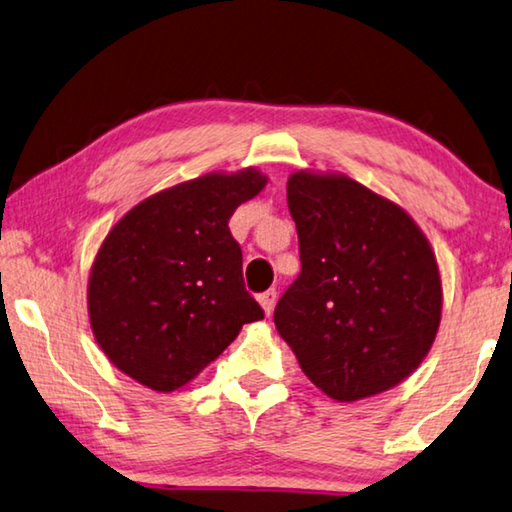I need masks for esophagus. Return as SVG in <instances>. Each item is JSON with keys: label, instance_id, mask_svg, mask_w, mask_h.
<instances>
[{"label": "esophagus", "instance_id": "esophagus-1", "mask_svg": "<svg viewBox=\"0 0 512 512\" xmlns=\"http://www.w3.org/2000/svg\"><path fill=\"white\" fill-rule=\"evenodd\" d=\"M258 301H261V306H263L265 315H270V313L274 311V304H276V290H267V292H263V295L258 297Z\"/></svg>", "mask_w": 512, "mask_h": 512}]
</instances>
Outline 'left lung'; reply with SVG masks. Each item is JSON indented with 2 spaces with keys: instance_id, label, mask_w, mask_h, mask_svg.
I'll return each instance as SVG.
<instances>
[{
  "instance_id": "8db88e82",
  "label": "left lung",
  "mask_w": 512,
  "mask_h": 512,
  "mask_svg": "<svg viewBox=\"0 0 512 512\" xmlns=\"http://www.w3.org/2000/svg\"><path fill=\"white\" fill-rule=\"evenodd\" d=\"M288 206L301 272L276 304V331L326 397L349 404L395 388L440 329L429 238L395 201L340 172H292Z\"/></svg>"
}]
</instances>
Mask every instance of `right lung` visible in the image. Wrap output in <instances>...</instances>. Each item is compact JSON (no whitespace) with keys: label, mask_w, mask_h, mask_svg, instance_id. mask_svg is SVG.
I'll return each instance as SVG.
<instances>
[{"label":"right lung","mask_w":512,"mask_h":512,"mask_svg":"<svg viewBox=\"0 0 512 512\" xmlns=\"http://www.w3.org/2000/svg\"><path fill=\"white\" fill-rule=\"evenodd\" d=\"M267 186L258 167L208 172L142 199L113 224L88 276V317L99 349L156 392L190 383L263 320L245 290L233 211Z\"/></svg>","instance_id":"1"}]
</instances>
